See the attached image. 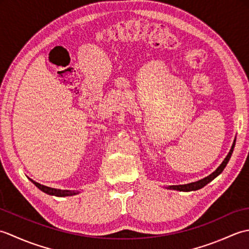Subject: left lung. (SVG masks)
Returning <instances> with one entry per match:
<instances>
[{
	"label": "left lung",
	"mask_w": 249,
	"mask_h": 249,
	"mask_svg": "<svg viewBox=\"0 0 249 249\" xmlns=\"http://www.w3.org/2000/svg\"><path fill=\"white\" fill-rule=\"evenodd\" d=\"M234 145H235V140L233 142V144H232L231 146V150L229 152V154L227 155V157L224 160V161L221 162V165L216 169V170L212 173L210 174L209 177H206L202 179H200V181H197V182H194V183H190V184H185V185H176V186H169L168 188L169 189H176V190H179V192H192V190H197V189H200L204 187L206 184L210 183L212 179H214L216 177L218 176V174H220L221 172H223V170L225 169V167L227 166V163H228L230 157L232 155V152H233V149H234Z\"/></svg>",
	"instance_id": "8db88e82"
}]
</instances>
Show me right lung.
<instances>
[{
    "label": "right lung",
    "instance_id": "1",
    "mask_svg": "<svg viewBox=\"0 0 249 249\" xmlns=\"http://www.w3.org/2000/svg\"><path fill=\"white\" fill-rule=\"evenodd\" d=\"M31 182L33 183L36 187H38L41 192H44V193L51 195V196H56V197H66V196H72V195L79 194V192H77V190H63V189H55V188L47 187V186H45V185H41L39 183L33 181V179H31Z\"/></svg>",
    "mask_w": 249,
    "mask_h": 249
}]
</instances>
